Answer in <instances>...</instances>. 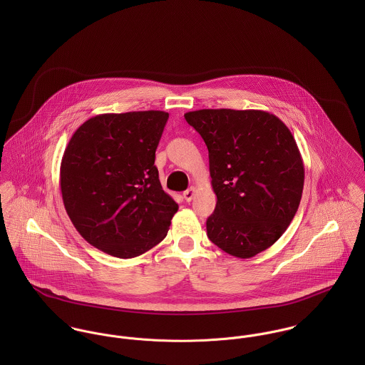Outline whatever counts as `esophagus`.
<instances>
[{
  "label": "esophagus",
  "mask_w": 365,
  "mask_h": 365,
  "mask_svg": "<svg viewBox=\"0 0 365 365\" xmlns=\"http://www.w3.org/2000/svg\"><path fill=\"white\" fill-rule=\"evenodd\" d=\"M194 195H195V188H194V187L188 188V190L184 191V194H182V197H184V200H185L187 202H190V201L194 198Z\"/></svg>",
  "instance_id": "obj_1"
}]
</instances>
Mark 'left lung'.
Instances as JSON below:
<instances>
[{
	"instance_id": "1",
	"label": "left lung",
	"mask_w": 365,
	"mask_h": 365,
	"mask_svg": "<svg viewBox=\"0 0 365 365\" xmlns=\"http://www.w3.org/2000/svg\"><path fill=\"white\" fill-rule=\"evenodd\" d=\"M184 116L208 148L217 198L209 240L233 257H255L284 235L299 207L305 168L297 142L279 118L260 109Z\"/></svg>"
}]
</instances>
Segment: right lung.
I'll use <instances>...</instances> for the list:
<instances>
[{
    "mask_svg": "<svg viewBox=\"0 0 365 365\" xmlns=\"http://www.w3.org/2000/svg\"><path fill=\"white\" fill-rule=\"evenodd\" d=\"M168 113H103L71 136L60 164V190L77 232L119 259L158 245L178 210L163 191L155 165Z\"/></svg>",
    "mask_w": 365,
    "mask_h": 365,
    "instance_id": "obj_1",
    "label": "right lung"
}]
</instances>
